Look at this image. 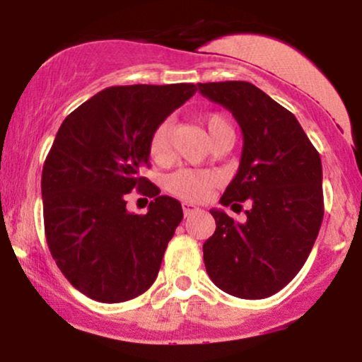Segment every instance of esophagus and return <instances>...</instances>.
Wrapping results in <instances>:
<instances>
[{
	"instance_id": "obj_1",
	"label": "esophagus",
	"mask_w": 362,
	"mask_h": 362,
	"mask_svg": "<svg viewBox=\"0 0 362 362\" xmlns=\"http://www.w3.org/2000/svg\"><path fill=\"white\" fill-rule=\"evenodd\" d=\"M182 209H184V216L185 218H189V216H192V214H195L199 211V207H195V206H192V204H182Z\"/></svg>"
}]
</instances>
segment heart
I'll use <instances>...</instances> for the list:
<instances>
[{"label": "heart", "mask_w": 362, "mask_h": 362, "mask_svg": "<svg viewBox=\"0 0 362 362\" xmlns=\"http://www.w3.org/2000/svg\"><path fill=\"white\" fill-rule=\"evenodd\" d=\"M206 129L211 139L218 141L224 134H233V127L221 114H209L204 119ZM149 156L156 163H165L172 155V124L168 120L158 124L149 136ZM216 184V177L206 170H178L167 178V187L172 194L187 201H201L204 199L211 187Z\"/></svg>", "instance_id": "1"}]
</instances>
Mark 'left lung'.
Masks as SVG:
<instances>
[{"mask_svg":"<svg viewBox=\"0 0 362 362\" xmlns=\"http://www.w3.org/2000/svg\"><path fill=\"white\" fill-rule=\"evenodd\" d=\"M199 91L230 110L243 134L238 173L219 202H252L245 223L209 211L216 231L202 247L206 271L231 296L269 298L300 272L318 236L322 160L298 119L252 83H199Z\"/></svg>","mask_w":362,"mask_h":362,"instance_id":"obj_1","label":"left lung"}]
</instances>
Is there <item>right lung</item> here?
<instances>
[{"instance_id": "add662e5", "label": "right lung", "mask_w": 362, "mask_h": 362, "mask_svg": "<svg viewBox=\"0 0 362 362\" xmlns=\"http://www.w3.org/2000/svg\"><path fill=\"white\" fill-rule=\"evenodd\" d=\"M197 91L192 83L110 86L61 124L42 170L44 226L57 267L100 303L149 289L184 213L141 170L149 136ZM132 188L153 197L146 215L129 214Z\"/></svg>"}]
</instances>
